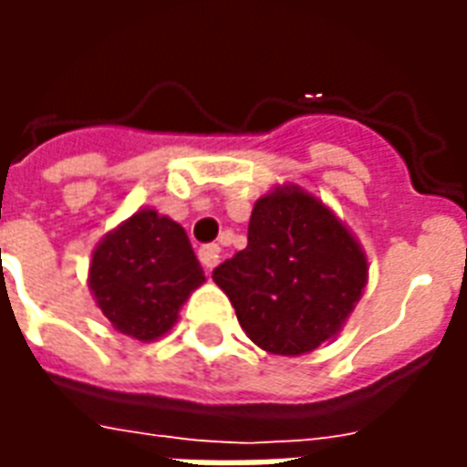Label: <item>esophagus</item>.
<instances>
[{
  "instance_id": "obj_1",
  "label": "esophagus",
  "mask_w": 467,
  "mask_h": 467,
  "mask_svg": "<svg viewBox=\"0 0 467 467\" xmlns=\"http://www.w3.org/2000/svg\"><path fill=\"white\" fill-rule=\"evenodd\" d=\"M200 263H202V267H207V270H213V267H217V263H220V244H204V247H200Z\"/></svg>"
}]
</instances>
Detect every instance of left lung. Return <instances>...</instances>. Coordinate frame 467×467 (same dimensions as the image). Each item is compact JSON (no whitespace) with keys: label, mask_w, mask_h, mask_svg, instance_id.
Segmentation results:
<instances>
[{"label":"left lung","mask_w":467,"mask_h":467,"mask_svg":"<svg viewBox=\"0 0 467 467\" xmlns=\"http://www.w3.org/2000/svg\"><path fill=\"white\" fill-rule=\"evenodd\" d=\"M213 280L257 348L295 358L343 330L368 285V257L323 200L283 184L254 202L247 247Z\"/></svg>","instance_id":"left-lung-1"}]
</instances>
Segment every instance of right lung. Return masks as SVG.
Returning <instances> with one entry per match:
<instances>
[{
    "label": "right lung",
    "instance_id": "right-lung-1",
    "mask_svg": "<svg viewBox=\"0 0 467 467\" xmlns=\"http://www.w3.org/2000/svg\"><path fill=\"white\" fill-rule=\"evenodd\" d=\"M87 283L115 330L152 343L172 330L204 273L182 224L142 207L97 244Z\"/></svg>",
    "mask_w": 467,
    "mask_h": 467
}]
</instances>
